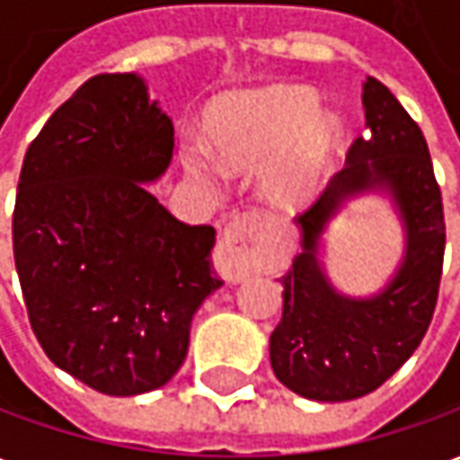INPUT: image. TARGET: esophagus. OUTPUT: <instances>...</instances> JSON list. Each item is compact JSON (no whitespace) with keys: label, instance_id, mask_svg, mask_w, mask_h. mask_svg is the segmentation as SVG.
Masks as SVG:
<instances>
[{"label":"esophagus","instance_id":"esophagus-1","mask_svg":"<svg viewBox=\"0 0 460 460\" xmlns=\"http://www.w3.org/2000/svg\"><path fill=\"white\" fill-rule=\"evenodd\" d=\"M266 229V219L259 211H241L234 214L231 221L224 226L219 246H217V270L229 280H246L261 270L259 236Z\"/></svg>","mask_w":460,"mask_h":460}]
</instances>
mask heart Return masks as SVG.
<instances>
[{
    "label": "heart",
    "mask_w": 460,
    "mask_h": 460,
    "mask_svg": "<svg viewBox=\"0 0 460 460\" xmlns=\"http://www.w3.org/2000/svg\"><path fill=\"white\" fill-rule=\"evenodd\" d=\"M211 150L229 170H263V194L279 209H300L315 194L335 160L345 125L320 111L318 95L303 85H269L217 98L207 111ZM184 164L214 174L217 162L199 142L184 145Z\"/></svg>",
    "instance_id": "1"
}]
</instances>
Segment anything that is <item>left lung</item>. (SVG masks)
<instances>
[{
    "label": "left lung",
    "instance_id": "left-lung-1",
    "mask_svg": "<svg viewBox=\"0 0 460 460\" xmlns=\"http://www.w3.org/2000/svg\"><path fill=\"white\" fill-rule=\"evenodd\" d=\"M367 132L345 170L296 219L300 251L283 283V318L270 335V367L290 392L313 402H347L382 386L414 355L434 315L444 266V204L426 140L392 91L367 75ZM386 196L402 224L400 266L372 296L332 286L322 249L332 219L349 200Z\"/></svg>",
    "mask_w": 460,
    "mask_h": 460
}]
</instances>
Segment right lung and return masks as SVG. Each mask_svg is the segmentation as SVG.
<instances>
[{"label": "right lung", "mask_w": 460, "mask_h": 460, "mask_svg": "<svg viewBox=\"0 0 460 460\" xmlns=\"http://www.w3.org/2000/svg\"><path fill=\"white\" fill-rule=\"evenodd\" d=\"M174 125L137 74L85 81L29 145L14 207V263L36 340L95 392L167 385L194 313L224 286L214 226H190L145 184L167 172Z\"/></svg>", "instance_id": "add662e5"}]
</instances>
